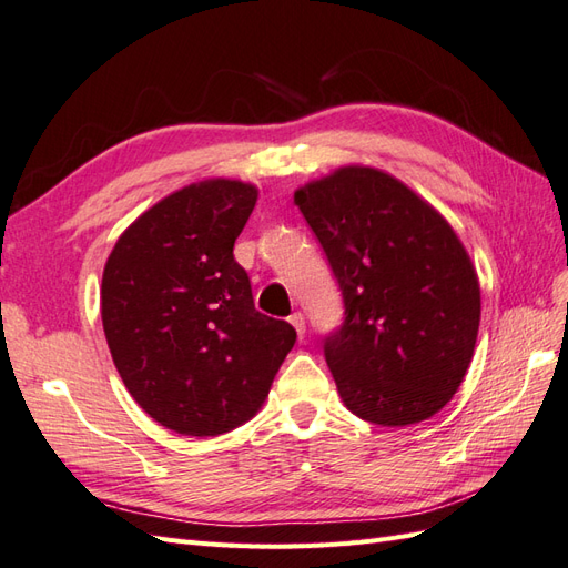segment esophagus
I'll return each instance as SVG.
<instances>
[{
    "mask_svg": "<svg viewBox=\"0 0 568 568\" xmlns=\"http://www.w3.org/2000/svg\"><path fill=\"white\" fill-rule=\"evenodd\" d=\"M290 324L295 326V331H297V336H300V338L304 336V331H307V326H304V316H302V312L290 314Z\"/></svg>",
    "mask_w": 568,
    "mask_h": 568,
    "instance_id": "obj_1",
    "label": "esophagus"
}]
</instances>
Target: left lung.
<instances>
[{"label":"left lung","mask_w":568,"mask_h":568,"mask_svg":"<svg viewBox=\"0 0 568 568\" xmlns=\"http://www.w3.org/2000/svg\"><path fill=\"white\" fill-rule=\"evenodd\" d=\"M343 295L324 355L347 410L382 427L423 423L454 398L479 328L473 261L425 199L374 168L295 192Z\"/></svg>","instance_id":"8db88e82"}]
</instances>
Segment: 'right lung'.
<instances>
[{
	"mask_svg": "<svg viewBox=\"0 0 568 568\" xmlns=\"http://www.w3.org/2000/svg\"><path fill=\"white\" fill-rule=\"evenodd\" d=\"M256 186L189 184L139 215L103 271L100 314L132 398L163 427L215 436L266 400L297 333L256 312L235 240Z\"/></svg>",
	"mask_w": 568,
	"mask_h": 568,
	"instance_id": "add662e5",
	"label": "right lung"
}]
</instances>
